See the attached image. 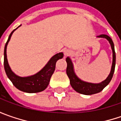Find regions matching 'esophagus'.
<instances>
[{
    "mask_svg": "<svg viewBox=\"0 0 121 121\" xmlns=\"http://www.w3.org/2000/svg\"><path fill=\"white\" fill-rule=\"evenodd\" d=\"M64 54L65 56H69L71 54V51L69 49H64Z\"/></svg>",
    "mask_w": 121,
    "mask_h": 121,
    "instance_id": "esophagus-1",
    "label": "esophagus"
}]
</instances>
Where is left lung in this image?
<instances>
[{
	"label": "left lung",
	"instance_id": "left-lung-1",
	"mask_svg": "<svg viewBox=\"0 0 121 121\" xmlns=\"http://www.w3.org/2000/svg\"><path fill=\"white\" fill-rule=\"evenodd\" d=\"M99 38H105L109 40V43L111 44L112 52H113V63H112V66H111V70L110 72V74L107 78L102 81L100 83H87L84 82L81 80H80L75 74L73 69V64L72 62L70 60L69 57H66V61L67 63V67H66V74L70 80V84L71 87L73 88L74 90L76 92L86 95H90L93 94L98 93L101 92L107 85L109 84L113 77L114 70H115V64H116V52L114 50V44L112 41V39L107 35L105 34H102L98 36Z\"/></svg>",
	"mask_w": 121,
	"mask_h": 121
}]
</instances>
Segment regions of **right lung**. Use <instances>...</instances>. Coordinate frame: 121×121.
Wrapping results in <instances>:
<instances>
[{"instance_id": "1", "label": "right lung", "mask_w": 121, "mask_h": 121, "mask_svg": "<svg viewBox=\"0 0 121 121\" xmlns=\"http://www.w3.org/2000/svg\"><path fill=\"white\" fill-rule=\"evenodd\" d=\"M17 29H14L12 31V33L10 34L8 41L5 45L4 68H5V73L8 77L9 78V79L12 81V84L18 90L24 92H28V93H34V92H41L48 87L50 78L55 71L56 62L58 60L61 59L64 57V55L62 52H60L54 55L48 62L42 70H40L38 73H37L34 76H31L29 77H19L15 75L12 71L8 64V60H7V55H6V49H7L8 43L9 40H10L12 33Z\"/></svg>"}]
</instances>
